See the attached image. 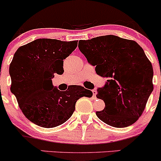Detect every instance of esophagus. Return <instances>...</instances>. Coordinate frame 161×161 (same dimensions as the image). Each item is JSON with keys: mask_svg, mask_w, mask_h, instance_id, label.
<instances>
[{"mask_svg": "<svg viewBox=\"0 0 161 161\" xmlns=\"http://www.w3.org/2000/svg\"><path fill=\"white\" fill-rule=\"evenodd\" d=\"M92 92V96H93L94 98H97V97H96V96H97V90H93Z\"/></svg>", "mask_w": 161, "mask_h": 161, "instance_id": "obj_1", "label": "esophagus"}]
</instances>
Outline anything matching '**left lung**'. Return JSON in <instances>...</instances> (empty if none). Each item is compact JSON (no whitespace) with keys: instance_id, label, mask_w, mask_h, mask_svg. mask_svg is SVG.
Segmentation results:
<instances>
[{"instance_id":"left-lung-1","label":"left lung","mask_w":161,"mask_h":161,"mask_svg":"<svg viewBox=\"0 0 161 161\" xmlns=\"http://www.w3.org/2000/svg\"><path fill=\"white\" fill-rule=\"evenodd\" d=\"M80 51L96 66L97 75L108 78L97 97L105 108L97 116L106 124L125 128L134 124L153 90V70L142 48L134 40L114 35L80 40Z\"/></svg>"}]
</instances>
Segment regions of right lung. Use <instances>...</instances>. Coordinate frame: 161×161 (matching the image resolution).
I'll return each mask as SVG.
<instances>
[{"instance_id":"right-lung-1","label":"right lung","mask_w":161,"mask_h":161,"mask_svg":"<svg viewBox=\"0 0 161 161\" xmlns=\"http://www.w3.org/2000/svg\"><path fill=\"white\" fill-rule=\"evenodd\" d=\"M77 45V40L37 39L14 53L9 67L11 91L23 114L40 127L61 125L71 118L80 97L92 96L90 90L81 86L60 91L52 84L54 74L64 72L63 60Z\"/></svg>"}]
</instances>
